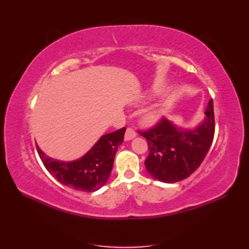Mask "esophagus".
<instances>
[{
    "mask_svg": "<svg viewBox=\"0 0 249 249\" xmlns=\"http://www.w3.org/2000/svg\"><path fill=\"white\" fill-rule=\"evenodd\" d=\"M136 131H135L133 127H127L124 134V140H131L134 137H136Z\"/></svg>",
    "mask_w": 249,
    "mask_h": 249,
    "instance_id": "esophagus-1",
    "label": "esophagus"
}]
</instances>
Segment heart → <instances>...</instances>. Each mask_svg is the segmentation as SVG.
Here are the masks:
<instances>
[{
  "instance_id": "b5f03b06",
  "label": "heart",
  "mask_w": 249,
  "mask_h": 249,
  "mask_svg": "<svg viewBox=\"0 0 249 249\" xmlns=\"http://www.w3.org/2000/svg\"><path fill=\"white\" fill-rule=\"evenodd\" d=\"M162 111L161 110H156V111H152L149 112L148 114L146 115V122L147 123H153L155 120H157L159 117H161L162 115Z\"/></svg>"
}]
</instances>
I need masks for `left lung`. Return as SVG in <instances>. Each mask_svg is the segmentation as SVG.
Masks as SVG:
<instances>
[{
  "label": "left lung",
  "mask_w": 249,
  "mask_h": 249,
  "mask_svg": "<svg viewBox=\"0 0 249 249\" xmlns=\"http://www.w3.org/2000/svg\"><path fill=\"white\" fill-rule=\"evenodd\" d=\"M205 114L203 123L190 131H178L165 117L148 129L137 130L147 140L149 154L144 164L156 179L164 183L179 182L200 166L215 134L213 100H210Z\"/></svg>",
  "instance_id": "left-lung-1"
}]
</instances>
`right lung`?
<instances>
[{"mask_svg": "<svg viewBox=\"0 0 249 249\" xmlns=\"http://www.w3.org/2000/svg\"><path fill=\"white\" fill-rule=\"evenodd\" d=\"M125 127L104 135L81 159L60 162L52 159L36 145L44 167L60 183L74 190L93 192L105 185L110 176L118 146L124 142Z\"/></svg>", "mask_w": 249, "mask_h": 249, "instance_id": "1", "label": "right lung"}]
</instances>
